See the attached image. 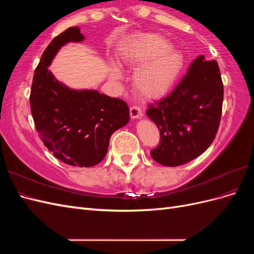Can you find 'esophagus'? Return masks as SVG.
I'll list each match as a JSON object with an SVG mask.
<instances>
[{"mask_svg": "<svg viewBox=\"0 0 254 254\" xmlns=\"http://www.w3.org/2000/svg\"><path fill=\"white\" fill-rule=\"evenodd\" d=\"M130 117H131V119H140L142 117V110L140 107L135 105L130 107Z\"/></svg>", "mask_w": 254, "mask_h": 254, "instance_id": "esophagus-1", "label": "esophagus"}]
</instances>
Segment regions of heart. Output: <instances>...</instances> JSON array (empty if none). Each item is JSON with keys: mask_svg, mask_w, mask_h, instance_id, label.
Segmentation results:
<instances>
[{"mask_svg": "<svg viewBox=\"0 0 254 254\" xmlns=\"http://www.w3.org/2000/svg\"><path fill=\"white\" fill-rule=\"evenodd\" d=\"M126 61L140 64L133 75V83L144 96L157 97L170 90L179 79L186 59L175 50L172 43L158 34H139L127 44L124 52ZM111 75L119 78L121 72L112 65Z\"/></svg>", "mask_w": 254, "mask_h": 254, "instance_id": "obj_1", "label": "heart"}]
</instances>
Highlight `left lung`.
I'll return each instance as SVG.
<instances>
[{
    "label": "left lung",
    "mask_w": 254,
    "mask_h": 254,
    "mask_svg": "<svg viewBox=\"0 0 254 254\" xmlns=\"http://www.w3.org/2000/svg\"><path fill=\"white\" fill-rule=\"evenodd\" d=\"M222 101L217 61L198 56L170 94L148 105L146 114L161 136L151 158L164 166H179L200 156L218 131Z\"/></svg>",
    "instance_id": "1"
}]
</instances>
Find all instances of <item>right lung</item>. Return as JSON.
<instances>
[{"label": "right lung", "mask_w": 254, "mask_h": 254, "mask_svg": "<svg viewBox=\"0 0 254 254\" xmlns=\"http://www.w3.org/2000/svg\"><path fill=\"white\" fill-rule=\"evenodd\" d=\"M83 39L77 26L54 38L35 70L29 103L45 147L65 164L90 167L106 157L111 134L129 122V109L123 99L98 91L67 88L49 70L61 47Z\"/></svg>", "instance_id": "add662e5"}]
</instances>
